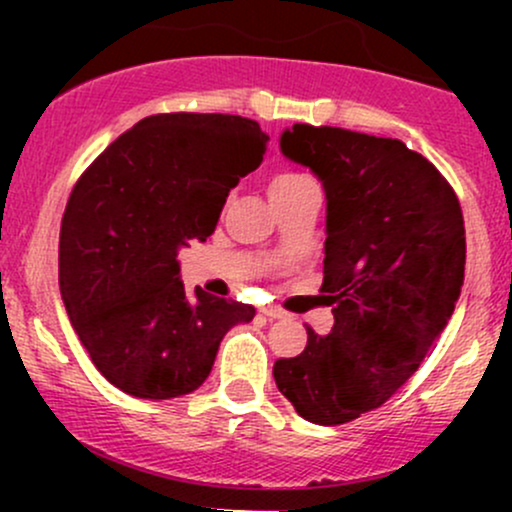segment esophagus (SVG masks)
<instances>
[{"label":"esophagus","mask_w":512,"mask_h":512,"mask_svg":"<svg viewBox=\"0 0 512 512\" xmlns=\"http://www.w3.org/2000/svg\"><path fill=\"white\" fill-rule=\"evenodd\" d=\"M260 313L264 317H269V320H281V317H284V310L272 308V305H267V308H260Z\"/></svg>","instance_id":"1"}]
</instances>
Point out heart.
<instances>
[{
    "instance_id": "1",
    "label": "heart",
    "mask_w": 512,
    "mask_h": 512,
    "mask_svg": "<svg viewBox=\"0 0 512 512\" xmlns=\"http://www.w3.org/2000/svg\"><path fill=\"white\" fill-rule=\"evenodd\" d=\"M308 187H315V182L308 173L296 168H281L276 170L274 178L269 180V195H272V199L291 197L296 195V192L308 190Z\"/></svg>"
}]
</instances>
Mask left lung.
Wrapping results in <instances>:
<instances>
[{
	"label": "left lung",
	"instance_id": "obj_1",
	"mask_svg": "<svg viewBox=\"0 0 512 512\" xmlns=\"http://www.w3.org/2000/svg\"><path fill=\"white\" fill-rule=\"evenodd\" d=\"M286 158L327 195L322 293L334 327H308L298 356L274 363L279 392L320 426L378 409L436 346L464 281V219L450 182L399 139L293 125Z\"/></svg>",
	"mask_w": 512,
	"mask_h": 512
}]
</instances>
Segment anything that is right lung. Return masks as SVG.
Listing matches in <instances>:
<instances>
[{
  "label": "right lung",
  "instance_id": "1",
  "mask_svg": "<svg viewBox=\"0 0 512 512\" xmlns=\"http://www.w3.org/2000/svg\"><path fill=\"white\" fill-rule=\"evenodd\" d=\"M269 137L255 120L161 113L139 120L76 180L60 228V293L93 366L122 392H195L223 334L255 308L195 289L178 250L207 240Z\"/></svg>",
  "mask_w": 512,
  "mask_h": 512
}]
</instances>
